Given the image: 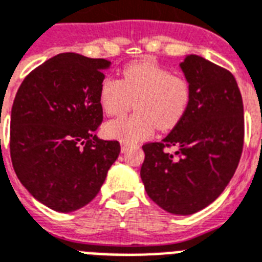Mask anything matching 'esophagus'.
<instances>
[{
    "label": "esophagus",
    "mask_w": 262,
    "mask_h": 262,
    "mask_svg": "<svg viewBox=\"0 0 262 262\" xmlns=\"http://www.w3.org/2000/svg\"><path fill=\"white\" fill-rule=\"evenodd\" d=\"M129 147H131V144H129V143H125V142H123V143H121V146H120L121 152H125V151H127V150H128Z\"/></svg>",
    "instance_id": "esophagus-1"
}]
</instances>
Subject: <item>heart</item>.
I'll list each match as a JSON object with an SVG mask.
<instances>
[{
  "instance_id": "1",
  "label": "heart",
  "mask_w": 262,
  "mask_h": 262,
  "mask_svg": "<svg viewBox=\"0 0 262 262\" xmlns=\"http://www.w3.org/2000/svg\"><path fill=\"white\" fill-rule=\"evenodd\" d=\"M190 89L181 77L171 75L160 64L143 60L123 70V79L105 78L100 86V104L110 116H119L137 106V114L108 121L104 135L134 143L151 137L156 127L162 131L179 124L187 112Z\"/></svg>"
}]
</instances>
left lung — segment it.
Returning <instances> with one entry per match:
<instances>
[{
  "label": "left lung",
  "mask_w": 262,
  "mask_h": 262,
  "mask_svg": "<svg viewBox=\"0 0 262 262\" xmlns=\"http://www.w3.org/2000/svg\"><path fill=\"white\" fill-rule=\"evenodd\" d=\"M180 68L189 85V105L165 139L142 146L141 179L161 208L190 215L216 200L235 173L244 147V104L229 70L193 54Z\"/></svg>",
  "instance_id": "left-lung-1"
}]
</instances>
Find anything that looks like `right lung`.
Listing matches in <instances>:
<instances>
[{"mask_svg": "<svg viewBox=\"0 0 262 262\" xmlns=\"http://www.w3.org/2000/svg\"><path fill=\"white\" fill-rule=\"evenodd\" d=\"M106 59L64 52L29 73L10 115V158L20 183L41 204L73 212L98 193L120 152L102 141L100 86Z\"/></svg>", "mask_w": 262, "mask_h": 262, "instance_id": "add662e5", "label": "right lung"}]
</instances>
